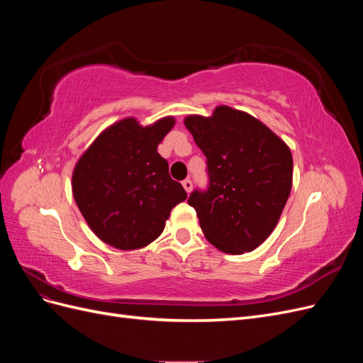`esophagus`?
<instances>
[{"mask_svg": "<svg viewBox=\"0 0 363 363\" xmlns=\"http://www.w3.org/2000/svg\"><path fill=\"white\" fill-rule=\"evenodd\" d=\"M182 184H183V188H184V191L186 192H191L192 191V188H194V184H192V180L191 179H186V180H183L182 182Z\"/></svg>", "mask_w": 363, "mask_h": 363, "instance_id": "esophagus-1", "label": "esophagus"}]
</instances>
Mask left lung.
<instances>
[{
	"label": "left lung",
	"mask_w": 363,
	"mask_h": 363,
	"mask_svg": "<svg viewBox=\"0 0 363 363\" xmlns=\"http://www.w3.org/2000/svg\"><path fill=\"white\" fill-rule=\"evenodd\" d=\"M184 125L203 151L208 184L188 199L204 236L230 255L265 240L292 188L288 145L260 121L219 106L211 118L188 116Z\"/></svg>",
	"instance_id": "1"
}]
</instances>
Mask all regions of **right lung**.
<instances>
[{
    "mask_svg": "<svg viewBox=\"0 0 363 363\" xmlns=\"http://www.w3.org/2000/svg\"><path fill=\"white\" fill-rule=\"evenodd\" d=\"M174 125L163 118L142 127L127 118L95 139L75 164L72 194L86 223L119 250L148 245L163 232L172 207L184 201L183 186L169 177L157 145Z\"/></svg>",
    "mask_w": 363,
    "mask_h": 363,
    "instance_id": "right-lung-1",
    "label": "right lung"
}]
</instances>
